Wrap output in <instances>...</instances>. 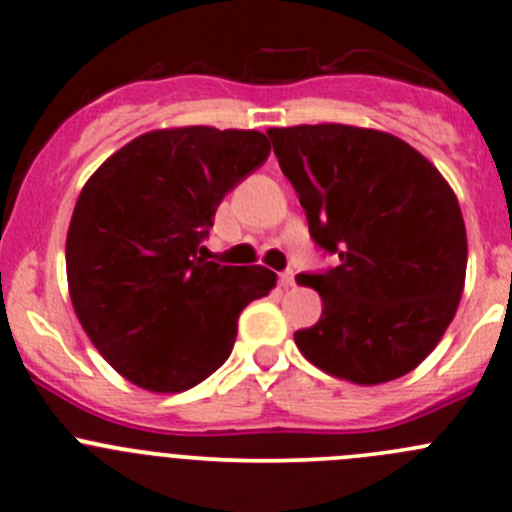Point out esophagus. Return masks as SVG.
Masks as SVG:
<instances>
[{"mask_svg":"<svg viewBox=\"0 0 512 512\" xmlns=\"http://www.w3.org/2000/svg\"><path fill=\"white\" fill-rule=\"evenodd\" d=\"M278 283L283 285V288H293V285H295V273L290 271V268H288V271L280 273V276H278Z\"/></svg>","mask_w":512,"mask_h":512,"instance_id":"obj_1","label":"esophagus"}]
</instances>
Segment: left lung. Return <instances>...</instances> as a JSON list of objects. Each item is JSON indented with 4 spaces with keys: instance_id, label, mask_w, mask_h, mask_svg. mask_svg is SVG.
<instances>
[{
    "instance_id": "obj_1",
    "label": "left lung",
    "mask_w": 512,
    "mask_h": 512,
    "mask_svg": "<svg viewBox=\"0 0 512 512\" xmlns=\"http://www.w3.org/2000/svg\"><path fill=\"white\" fill-rule=\"evenodd\" d=\"M310 236L339 266L300 273L322 317L295 332L310 364L378 386L430 356L459 307L466 227L437 168L398 136L346 124L268 129Z\"/></svg>"
}]
</instances>
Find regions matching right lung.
<instances>
[{
  "instance_id": "1",
  "label": "right lung",
  "mask_w": 512,
  "mask_h": 512,
  "mask_svg": "<svg viewBox=\"0 0 512 512\" xmlns=\"http://www.w3.org/2000/svg\"><path fill=\"white\" fill-rule=\"evenodd\" d=\"M271 153L261 131L180 126L141 134L82 188L65 268L75 315L107 364L180 393L229 359L236 320L276 285L263 266L207 261L214 212Z\"/></svg>"
}]
</instances>
